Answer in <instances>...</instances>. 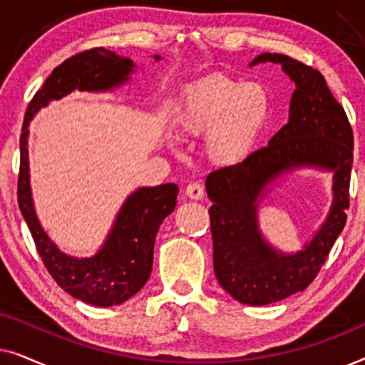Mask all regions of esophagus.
I'll return each instance as SVG.
<instances>
[{
	"instance_id": "obj_1",
	"label": "esophagus",
	"mask_w": 365,
	"mask_h": 365,
	"mask_svg": "<svg viewBox=\"0 0 365 365\" xmlns=\"http://www.w3.org/2000/svg\"><path fill=\"white\" fill-rule=\"evenodd\" d=\"M186 196L191 199H201L204 196V187L199 182H189L186 187Z\"/></svg>"
}]
</instances>
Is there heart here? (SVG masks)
I'll return each mask as SVG.
<instances>
[{"instance_id":"heart-1","label":"heart","mask_w":365,"mask_h":365,"mask_svg":"<svg viewBox=\"0 0 365 365\" xmlns=\"http://www.w3.org/2000/svg\"><path fill=\"white\" fill-rule=\"evenodd\" d=\"M271 96L262 83L204 78L184 93L174 113L182 138L204 139V154L217 168H236L251 156L267 126Z\"/></svg>"}]
</instances>
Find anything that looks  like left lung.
I'll use <instances>...</instances> for the list:
<instances>
[{"instance_id":"obj_1","label":"left lung","mask_w":365,"mask_h":365,"mask_svg":"<svg viewBox=\"0 0 365 365\" xmlns=\"http://www.w3.org/2000/svg\"><path fill=\"white\" fill-rule=\"evenodd\" d=\"M277 63L296 83L289 121L266 148L236 168L206 179L214 246V272L226 292L242 304L266 306L301 292L316 279L346 226L354 134L344 108L317 69L286 54L262 53L249 64ZM299 167L332 170L333 206L322 229L301 252L274 250L258 231L257 207L265 187Z\"/></svg>"}]
</instances>
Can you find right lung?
Listing matches in <instances>:
<instances>
[{
    "mask_svg": "<svg viewBox=\"0 0 365 365\" xmlns=\"http://www.w3.org/2000/svg\"><path fill=\"white\" fill-rule=\"evenodd\" d=\"M156 61L161 56H154ZM134 63L104 48L78 53L53 69L43 88L34 94L24 114L19 138L18 204L36 244L44 267L58 286L79 301L98 307L126 302L148 282L153 269L154 239L164 219L174 211L178 186L173 182L139 187L129 194L101 249L91 257L61 252L38 221L29 186L28 126L39 109L73 91H111L129 79Z\"/></svg>",
    "mask_w": 365,
    "mask_h": 365,
    "instance_id": "obj_1",
    "label": "right lung"
}]
</instances>
